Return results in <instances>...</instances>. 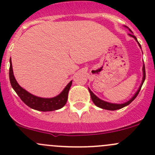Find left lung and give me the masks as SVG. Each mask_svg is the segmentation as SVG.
Masks as SVG:
<instances>
[{"mask_svg":"<svg viewBox=\"0 0 155 155\" xmlns=\"http://www.w3.org/2000/svg\"><path fill=\"white\" fill-rule=\"evenodd\" d=\"M126 28H127V26H125ZM129 31H130L131 33H132V31H131V30L129 29ZM129 36H130V37H132L133 38L135 39L136 41L138 43V45L139 46H140V48H141V46H140V43L138 42V40H137V37H135L134 35H133V34H129ZM143 80H142V83L141 85H140V87H139V89L137 90V91L136 92L135 94L134 95V96L130 98V99L129 100V101H127V102L124 103V104H112V103H109V102H107V101H103V100L100 99L99 97H97L96 96V95L94 94L93 93V92L91 91L90 88H88V91L89 92H90V94H91V100L92 101H93L94 104H95V105L97 106V107L101 108V109H107V110H117V109H121V108L124 107H127V105H129L130 104L131 102H132L133 101H134V99H135L136 97H137V96L138 95L139 92H140V89H141L142 86H143V82H144L145 79V65L143 64Z\"/></svg>","mask_w":155,"mask_h":155,"instance_id":"obj_1","label":"left lung"}]
</instances>
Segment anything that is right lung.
I'll list each match as a JSON object with an SVG mask.
<instances>
[{"instance_id": "1", "label": "right lung", "mask_w": 155, "mask_h": 155, "mask_svg": "<svg viewBox=\"0 0 155 155\" xmlns=\"http://www.w3.org/2000/svg\"><path fill=\"white\" fill-rule=\"evenodd\" d=\"M10 64V73H9V75H10L11 85H12L14 91L16 92L20 99L26 105L28 106L30 108L35 109V110L42 111V112H50V111L61 109L66 104L68 97L69 90H70L72 85V81H70L67 85V86L64 87V89L56 97L51 98L40 97L35 96V95L29 93L28 91L25 90L23 87H21L18 85L13 75L11 58Z\"/></svg>"}]
</instances>
